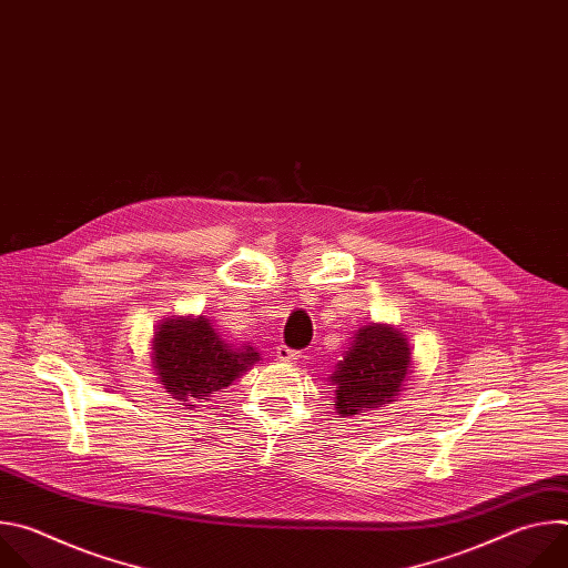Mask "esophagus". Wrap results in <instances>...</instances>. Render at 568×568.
Listing matches in <instances>:
<instances>
[{
  "label": "esophagus",
  "mask_w": 568,
  "mask_h": 568,
  "mask_svg": "<svg viewBox=\"0 0 568 568\" xmlns=\"http://www.w3.org/2000/svg\"><path fill=\"white\" fill-rule=\"evenodd\" d=\"M276 357L283 359V362H294V359L301 357V353L290 348V346H285V344H281V346H276Z\"/></svg>",
  "instance_id": "obj_1"
}]
</instances>
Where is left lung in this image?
Returning a JSON list of instances; mask_svg holds the SVG:
<instances>
[{"label":"left lung","mask_w":568,"mask_h":568,"mask_svg":"<svg viewBox=\"0 0 568 568\" xmlns=\"http://www.w3.org/2000/svg\"><path fill=\"white\" fill-rule=\"evenodd\" d=\"M409 371L412 348L399 331L382 323L362 328L331 377L337 388V414L364 416L393 402Z\"/></svg>","instance_id":"1"}]
</instances>
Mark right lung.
Here are the masks:
<instances>
[{"mask_svg":"<svg viewBox=\"0 0 568 568\" xmlns=\"http://www.w3.org/2000/svg\"><path fill=\"white\" fill-rule=\"evenodd\" d=\"M261 355L254 348H233L222 339L209 318H169L152 342V364L169 393L186 407L204 402L229 386Z\"/></svg>","mask_w":568,"mask_h":568,"instance_id":"right-lung-1","label":"right lung"}]
</instances>
